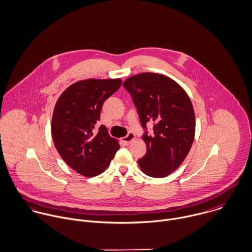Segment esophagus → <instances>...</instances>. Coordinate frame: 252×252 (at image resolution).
I'll return each instance as SVG.
<instances>
[{"label":"esophagus","mask_w":252,"mask_h":252,"mask_svg":"<svg viewBox=\"0 0 252 252\" xmlns=\"http://www.w3.org/2000/svg\"><path fill=\"white\" fill-rule=\"evenodd\" d=\"M134 139H135V135H134V133L129 132V133L127 134V136L123 138V142H124L126 145H129V144H130Z\"/></svg>","instance_id":"esophagus-1"}]
</instances>
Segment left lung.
<instances>
[{
  "mask_svg": "<svg viewBox=\"0 0 252 252\" xmlns=\"http://www.w3.org/2000/svg\"><path fill=\"white\" fill-rule=\"evenodd\" d=\"M145 133L147 154L138 160L148 176L163 178L187 158L194 138L195 117L185 90L174 80L158 73H141L125 80ZM154 124L148 134L146 124Z\"/></svg>",
  "mask_w": 252,
  "mask_h": 252,
  "instance_id": "left-lung-1",
  "label": "left lung"
}]
</instances>
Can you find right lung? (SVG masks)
Returning <instances> with one entry per match:
<instances>
[{"mask_svg": "<svg viewBox=\"0 0 252 252\" xmlns=\"http://www.w3.org/2000/svg\"><path fill=\"white\" fill-rule=\"evenodd\" d=\"M120 79H88L69 86L60 96L52 120L55 147L65 163L85 177L102 173L119 150L105 126L94 131L103 102Z\"/></svg>", "mask_w": 252, "mask_h": 252, "instance_id": "add662e5", "label": "right lung"}]
</instances>
